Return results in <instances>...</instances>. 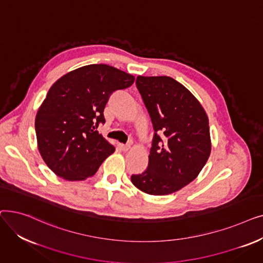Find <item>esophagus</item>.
Masks as SVG:
<instances>
[{
    "label": "esophagus",
    "instance_id": "34e87169",
    "mask_svg": "<svg viewBox=\"0 0 263 263\" xmlns=\"http://www.w3.org/2000/svg\"><path fill=\"white\" fill-rule=\"evenodd\" d=\"M119 147H120V149L122 150V151H128V150H130V148H131V145L130 144H119Z\"/></svg>",
    "mask_w": 263,
    "mask_h": 263
}]
</instances>
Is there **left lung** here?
<instances>
[{
	"instance_id": "left-lung-1",
	"label": "left lung",
	"mask_w": 263,
	"mask_h": 263,
	"mask_svg": "<svg viewBox=\"0 0 263 263\" xmlns=\"http://www.w3.org/2000/svg\"><path fill=\"white\" fill-rule=\"evenodd\" d=\"M156 131L147 170L132 183L149 195H168L199 175L211 154L209 119L200 102L171 77L136 78Z\"/></svg>"
}]
</instances>
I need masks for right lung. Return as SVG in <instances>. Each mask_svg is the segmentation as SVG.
<instances>
[{
    "label": "right lung",
    "instance_id": "right-lung-1",
    "mask_svg": "<svg viewBox=\"0 0 263 263\" xmlns=\"http://www.w3.org/2000/svg\"><path fill=\"white\" fill-rule=\"evenodd\" d=\"M134 76L105 64L80 67L50 87L35 118L39 154L65 180H85L115 151L97 131L110 93L134 83Z\"/></svg>",
    "mask_w": 263,
    "mask_h": 263
}]
</instances>
